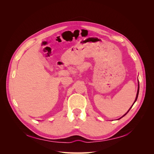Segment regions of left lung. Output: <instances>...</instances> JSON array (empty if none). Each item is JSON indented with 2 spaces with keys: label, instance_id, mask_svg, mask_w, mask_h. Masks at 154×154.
I'll use <instances>...</instances> for the list:
<instances>
[{
  "label": "left lung",
  "instance_id": "left-lung-1",
  "mask_svg": "<svg viewBox=\"0 0 154 154\" xmlns=\"http://www.w3.org/2000/svg\"><path fill=\"white\" fill-rule=\"evenodd\" d=\"M139 87H138V90H137V96H136V98H135V102H134V103H135V101H136V100H137V97H138V95H139ZM134 103H133V105H134ZM133 105H132V106H133ZM132 107H131V108H132ZM131 109H129V110H128V112H127V113H126V114H125V115H124V116H125V115H126V114H127V113H128V111H129V110H131ZM124 116H123V117H124Z\"/></svg>",
  "mask_w": 154,
  "mask_h": 154
}]
</instances>
